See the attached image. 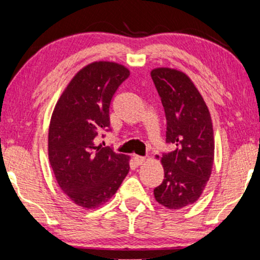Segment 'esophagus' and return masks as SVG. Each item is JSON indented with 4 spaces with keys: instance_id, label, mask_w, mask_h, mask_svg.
<instances>
[{
    "instance_id": "1",
    "label": "esophagus",
    "mask_w": 260,
    "mask_h": 260,
    "mask_svg": "<svg viewBox=\"0 0 260 260\" xmlns=\"http://www.w3.org/2000/svg\"><path fill=\"white\" fill-rule=\"evenodd\" d=\"M134 160H135V162H137V165H142V164L146 161V158H144V156H140V155H135Z\"/></svg>"
}]
</instances>
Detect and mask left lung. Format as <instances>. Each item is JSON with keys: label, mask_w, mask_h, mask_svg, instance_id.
I'll return each mask as SVG.
<instances>
[{"label": "left lung", "mask_w": 260, "mask_h": 260, "mask_svg": "<svg viewBox=\"0 0 260 260\" xmlns=\"http://www.w3.org/2000/svg\"><path fill=\"white\" fill-rule=\"evenodd\" d=\"M151 76L165 109L166 142L175 147L162 154L165 179L154 188V197L162 206L179 210L196 203L210 179L213 126L203 96L185 73L155 68Z\"/></svg>", "instance_id": "obj_1"}]
</instances>
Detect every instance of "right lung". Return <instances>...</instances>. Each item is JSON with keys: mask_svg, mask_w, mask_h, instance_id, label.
<instances>
[{"mask_svg": "<svg viewBox=\"0 0 260 260\" xmlns=\"http://www.w3.org/2000/svg\"><path fill=\"white\" fill-rule=\"evenodd\" d=\"M128 76V69L115 62H93L72 79L54 108L48 132L50 166L60 188L78 206L104 205L128 174V156L95 144L98 135L111 131L109 106Z\"/></svg>", "mask_w": 260, "mask_h": 260, "instance_id": "right-lung-1", "label": "right lung"}]
</instances>
